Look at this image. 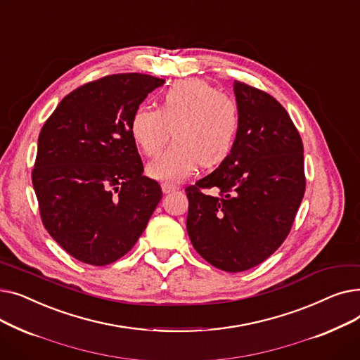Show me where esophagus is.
<instances>
[{"mask_svg":"<svg viewBox=\"0 0 360 360\" xmlns=\"http://www.w3.org/2000/svg\"><path fill=\"white\" fill-rule=\"evenodd\" d=\"M176 190H179V186L175 185V184H170V182H163V184H162V191H163L165 194H169V193L176 191Z\"/></svg>","mask_w":360,"mask_h":360,"instance_id":"1","label":"esophagus"}]
</instances>
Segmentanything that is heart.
<instances>
[{
	"label": "heart",
	"instance_id": "obj_1",
	"mask_svg": "<svg viewBox=\"0 0 360 360\" xmlns=\"http://www.w3.org/2000/svg\"><path fill=\"white\" fill-rule=\"evenodd\" d=\"M239 128L236 102L200 79L174 83L160 106H139L131 117L132 140L147 156L158 155L174 136L176 141L147 166L150 178L178 182L202 165L213 167L229 156Z\"/></svg>",
	"mask_w": 360,
	"mask_h": 360
}]
</instances>
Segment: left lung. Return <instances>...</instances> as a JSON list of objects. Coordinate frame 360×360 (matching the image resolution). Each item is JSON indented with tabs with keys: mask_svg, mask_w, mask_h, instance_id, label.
Listing matches in <instances>:
<instances>
[{
	"mask_svg": "<svg viewBox=\"0 0 360 360\" xmlns=\"http://www.w3.org/2000/svg\"><path fill=\"white\" fill-rule=\"evenodd\" d=\"M233 90L239 128L231 153L185 188L193 247L228 273L258 266L285 242L307 185L304 144L286 109L242 82ZM210 187L219 194L204 195Z\"/></svg>",
	"mask_w": 360,
	"mask_h": 360,
	"instance_id": "left-lung-1",
	"label": "left lung"
}]
</instances>
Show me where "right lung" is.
I'll list each match as a JSON object with an SVG mask.
<instances>
[{"label": "right lung", "instance_id": "right-lung-1", "mask_svg": "<svg viewBox=\"0 0 360 360\" xmlns=\"http://www.w3.org/2000/svg\"><path fill=\"white\" fill-rule=\"evenodd\" d=\"M165 80L112 74L72 90L44 124L32 182L48 233L71 257L108 266L144 232L162 188L143 175L129 122Z\"/></svg>", "mask_w": 360, "mask_h": 360}]
</instances>
